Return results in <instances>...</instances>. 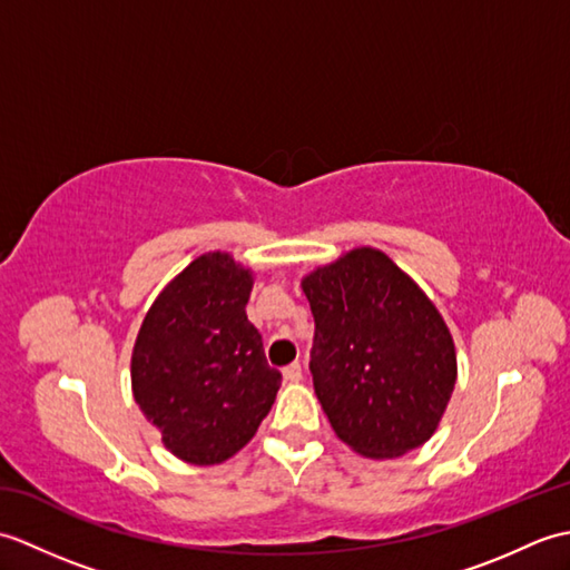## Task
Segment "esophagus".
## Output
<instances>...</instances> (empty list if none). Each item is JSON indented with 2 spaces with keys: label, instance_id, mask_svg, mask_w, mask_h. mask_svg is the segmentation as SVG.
<instances>
[{
  "label": "esophagus",
  "instance_id": "1",
  "mask_svg": "<svg viewBox=\"0 0 570 570\" xmlns=\"http://www.w3.org/2000/svg\"><path fill=\"white\" fill-rule=\"evenodd\" d=\"M301 377H304V372H301L298 362H292V365L284 367V380L286 382H301Z\"/></svg>",
  "mask_w": 570,
  "mask_h": 570
}]
</instances>
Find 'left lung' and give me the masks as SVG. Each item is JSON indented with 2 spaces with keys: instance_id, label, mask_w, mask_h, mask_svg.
I'll return each instance as SVG.
<instances>
[{
  "instance_id": "left-lung-1",
  "label": "left lung",
  "mask_w": 570,
  "mask_h": 570,
  "mask_svg": "<svg viewBox=\"0 0 570 570\" xmlns=\"http://www.w3.org/2000/svg\"><path fill=\"white\" fill-rule=\"evenodd\" d=\"M313 390L337 439L367 458L426 443L455 386V347L426 294L360 247L304 278Z\"/></svg>"
}]
</instances>
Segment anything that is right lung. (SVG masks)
<instances>
[{"mask_svg":"<svg viewBox=\"0 0 570 570\" xmlns=\"http://www.w3.org/2000/svg\"><path fill=\"white\" fill-rule=\"evenodd\" d=\"M252 274L229 254L190 262L154 301L131 353V390L164 445L193 465L235 455L282 386L247 321Z\"/></svg>","mask_w":570,"mask_h":570,"instance_id":"obj_1","label":"right lung"}]
</instances>
